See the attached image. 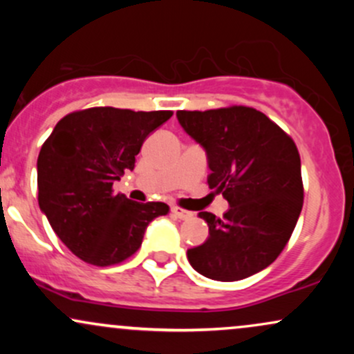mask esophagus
<instances>
[{
	"mask_svg": "<svg viewBox=\"0 0 354 354\" xmlns=\"http://www.w3.org/2000/svg\"><path fill=\"white\" fill-rule=\"evenodd\" d=\"M171 211H173L174 216L180 218V219H189L191 216H193V213H191V211L183 209V208H180V206H173Z\"/></svg>",
	"mask_w": 354,
	"mask_h": 354,
	"instance_id": "obj_1",
	"label": "esophagus"
}]
</instances>
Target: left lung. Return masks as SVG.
Returning a JSON list of instances; mask_svg holds the SVG:
<instances>
[{"label":"left lung","instance_id":"1","mask_svg":"<svg viewBox=\"0 0 354 354\" xmlns=\"http://www.w3.org/2000/svg\"><path fill=\"white\" fill-rule=\"evenodd\" d=\"M178 121L208 154V185L230 209L201 211L209 236L188 250L209 279L238 281L265 270L290 241L303 208L301 160L290 135L250 106L178 111Z\"/></svg>","mask_w":354,"mask_h":354}]
</instances>
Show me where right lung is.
Returning <instances> with one entry per match:
<instances>
[{"label": "right lung", "mask_w": 354, "mask_h": 354, "mask_svg": "<svg viewBox=\"0 0 354 354\" xmlns=\"http://www.w3.org/2000/svg\"><path fill=\"white\" fill-rule=\"evenodd\" d=\"M173 111L111 106L80 109L58 121L38 156V203L73 254L95 266L140 250L146 226L168 214L165 203L131 201L113 191L135 168L143 141Z\"/></svg>", "instance_id": "add662e5"}]
</instances>
